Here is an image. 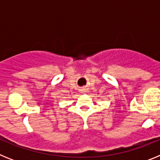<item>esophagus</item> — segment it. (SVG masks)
<instances>
[{"mask_svg": "<svg viewBox=\"0 0 160 160\" xmlns=\"http://www.w3.org/2000/svg\"><path fill=\"white\" fill-rule=\"evenodd\" d=\"M82 90H84V91H86V90H87V89H83Z\"/></svg>", "mask_w": 160, "mask_h": 160, "instance_id": "34e87169", "label": "esophagus"}]
</instances>
